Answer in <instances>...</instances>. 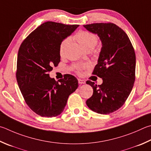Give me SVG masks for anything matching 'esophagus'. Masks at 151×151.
<instances>
[{
    "label": "esophagus",
    "instance_id": "obj_1",
    "mask_svg": "<svg viewBox=\"0 0 151 151\" xmlns=\"http://www.w3.org/2000/svg\"><path fill=\"white\" fill-rule=\"evenodd\" d=\"M78 83L79 84H85L86 83V81H85L84 80H83V79H78Z\"/></svg>",
    "mask_w": 151,
    "mask_h": 151
}]
</instances>
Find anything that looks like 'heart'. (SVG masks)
I'll use <instances>...</instances> for the list:
<instances>
[{
  "mask_svg": "<svg viewBox=\"0 0 151 151\" xmlns=\"http://www.w3.org/2000/svg\"><path fill=\"white\" fill-rule=\"evenodd\" d=\"M76 40H77L79 44L85 50L89 49V48H93L96 46L98 43V38L96 35H94L92 33L87 31H81L78 32L76 35ZM68 40L65 39L61 42V45L59 47V53L61 55H62L63 53L64 49L66 47L67 44L68 43ZM86 65L83 67V68L86 67Z\"/></svg>",
  "mask_w": 151,
  "mask_h": 151,
  "instance_id": "1",
  "label": "heart"
}]
</instances>
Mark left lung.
Wrapping results in <instances>:
<instances>
[{
	"label": "left lung",
	"mask_w": 151,
	"mask_h": 151,
	"mask_svg": "<svg viewBox=\"0 0 151 151\" xmlns=\"http://www.w3.org/2000/svg\"><path fill=\"white\" fill-rule=\"evenodd\" d=\"M97 34L102 48L93 74L102 78L100 85L87 81L93 94L86 105L93 111L109 114L124 104L135 79L136 57L129 38L119 26L112 23H95L83 26Z\"/></svg>",
	"instance_id": "obj_1"
}]
</instances>
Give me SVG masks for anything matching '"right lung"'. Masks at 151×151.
I'll use <instances>...</instances> for the list:
<instances>
[{
  "instance_id": "add662e5",
  "label": "right lung",
  "mask_w": 151,
  "mask_h": 151,
  "mask_svg": "<svg viewBox=\"0 0 151 151\" xmlns=\"http://www.w3.org/2000/svg\"><path fill=\"white\" fill-rule=\"evenodd\" d=\"M78 26L47 22L34 30L19 48L16 80L27 105L40 116L61 114L69 95L78 88L74 76L67 75L58 83L49 73L61 61V42Z\"/></svg>"
}]
</instances>
